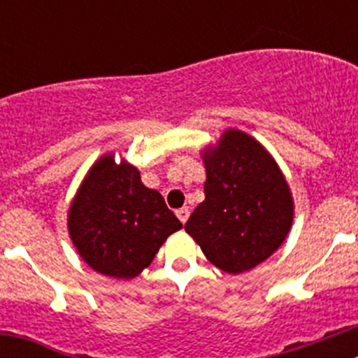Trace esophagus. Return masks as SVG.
<instances>
[{"instance_id": "esophagus-1", "label": "esophagus", "mask_w": 358, "mask_h": 358, "mask_svg": "<svg viewBox=\"0 0 358 358\" xmlns=\"http://www.w3.org/2000/svg\"><path fill=\"white\" fill-rule=\"evenodd\" d=\"M176 215H177V218H179V220H181L182 224H186V220H188V217H189V210L185 206V208H181V210H177Z\"/></svg>"}]
</instances>
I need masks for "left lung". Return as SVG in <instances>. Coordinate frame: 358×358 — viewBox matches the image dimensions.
I'll list each match as a JSON object with an SVG mask.
<instances>
[{
  "label": "left lung",
  "instance_id": "left-lung-1",
  "mask_svg": "<svg viewBox=\"0 0 358 358\" xmlns=\"http://www.w3.org/2000/svg\"><path fill=\"white\" fill-rule=\"evenodd\" d=\"M204 201L185 229L208 260L240 274L265 262L289 235L290 188L273 156L255 138L227 129L217 147L202 150Z\"/></svg>",
  "mask_w": 358,
  "mask_h": 358
}]
</instances>
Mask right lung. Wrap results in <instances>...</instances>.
Returning <instances> with one entry per match:
<instances>
[{
    "mask_svg": "<svg viewBox=\"0 0 358 358\" xmlns=\"http://www.w3.org/2000/svg\"><path fill=\"white\" fill-rule=\"evenodd\" d=\"M182 224L159 192L141 182L140 172L113 154L91 166L73 199L68 229L82 260L96 273L136 278Z\"/></svg>",
    "mask_w": 358,
    "mask_h": 358,
    "instance_id": "add662e5",
    "label": "right lung"
}]
</instances>
